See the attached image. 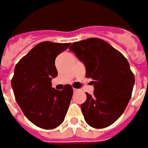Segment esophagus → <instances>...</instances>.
Returning a JSON list of instances; mask_svg holds the SVG:
<instances>
[{
	"instance_id": "obj_1",
	"label": "esophagus",
	"mask_w": 148,
	"mask_h": 148,
	"mask_svg": "<svg viewBox=\"0 0 148 148\" xmlns=\"http://www.w3.org/2000/svg\"><path fill=\"white\" fill-rule=\"evenodd\" d=\"M73 90H74V92H78V91H79V90L77 89V88H74V89H73Z\"/></svg>"
}]
</instances>
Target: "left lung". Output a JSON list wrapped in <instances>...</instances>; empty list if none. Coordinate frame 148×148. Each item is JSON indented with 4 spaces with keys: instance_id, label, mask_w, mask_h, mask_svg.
Returning a JSON list of instances; mask_svg holds the SVG:
<instances>
[{
    "instance_id": "8db88e82",
    "label": "left lung",
    "mask_w": 148,
    "mask_h": 148,
    "mask_svg": "<svg viewBox=\"0 0 148 148\" xmlns=\"http://www.w3.org/2000/svg\"><path fill=\"white\" fill-rule=\"evenodd\" d=\"M69 49L84 63L86 78L94 87L81 105L84 120L92 128L108 127L124 113L132 95L135 79L127 59L96 38L74 42Z\"/></svg>"
}]
</instances>
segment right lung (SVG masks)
<instances>
[{
    "mask_svg": "<svg viewBox=\"0 0 148 148\" xmlns=\"http://www.w3.org/2000/svg\"><path fill=\"white\" fill-rule=\"evenodd\" d=\"M69 45L42 42L14 68L11 87L15 100L27 119L44 130H52L63 123L73 96L69 84L61 91L51 88V79L58 74L56 58Z\"/></svg>",
    "mask_w": 148,
    "mask_h": 148,
    "instance_id": "right-lung-1",
    "label": "right lung"
}]
</instances>
